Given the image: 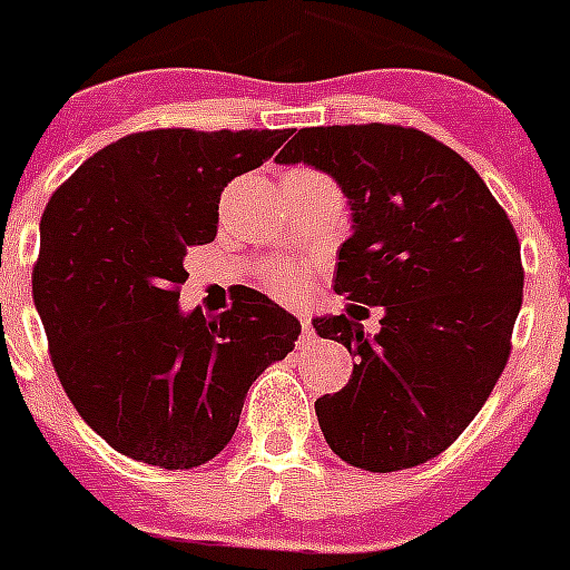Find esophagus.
I'll return each mask as SVG.
<instances>
[{
    "instance_id": "esophagus-1",
    "label": "esophagus",
    "mask_w": 570,
    "mask_h": 570,
    "mask_svg": "<svg viewBox=\"0 0 570 570\" xmlns=\"http://www.w3.org/2000/svg\"><path fill=\"white\" fill-rule=\"evenodd\" d=\"M296 316H299V322H302V338H299V344H307V341L313 338V327H311V316H307L305 311H299L296 313Z\"/></svg>"
}]
</instances>
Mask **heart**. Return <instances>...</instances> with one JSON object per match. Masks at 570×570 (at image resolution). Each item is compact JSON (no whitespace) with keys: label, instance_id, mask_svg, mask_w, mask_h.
Returning a JSON list of instances; mask_svg holds the SVG:
<instances>
[{"label":"heart","instance_id":"1","mask_svg":"<svg viewBox=\"0 0 570 570\" xmlns=\"http://www.w3.org/2000/svg\"><path fill=\"white\" fill-rule=\"evenodd\" d=\"M299 274H296V271H291V268H285V265H282V268H276L274 274L268 276V285H271V291H274V294H282V296H291L294 294L296 288H299Z\"/></svg>","mask_w":570,"mask_h":570}]
</instances>
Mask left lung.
Here are the masks:
<instances>
[{"instance_id": "left-lung-1", "label": "left lung", "mask_w": 570, "mask_h": 570, "mask_svg": "<svg viewBox=\"0 0 570 570\" xmlns=\"http://www.w3.org/2000/svg\"><path fill=\"white\" fill-rule=\"evenodd\" d=\"M276 165H311L338 184L352 235L335 291L383 307L375 335L344 313L313 318L355 355L350 383L316 400L330 451L372 473L439 456L507 366L523 302L507 213L456 150L414 128H302Z\"/></svg>"}]
</instances>
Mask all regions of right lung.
<instances>
[{"mask_svg": "<svg viewBox=\"0 0 570 570\" xmlns=\"http://www.w3.org/2000/svg\"><path fill=\"white\" fill-rule=\"evenodd\" d=\"M288 137L131 134L47 204L32 302L63 392L122 456L165 470L209 462L229 444L248 386L294 350L299 318L259 291L218 318L178 305L184 254L215 240L224 187Z\"/></svg>", "mask_w": 570, "mask_h": 570, "instance_id": "right-lung-1", "label": "right lung"}]
</instances>
